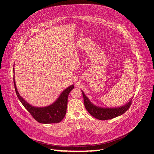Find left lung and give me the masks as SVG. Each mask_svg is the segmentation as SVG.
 I'll list each match as a JSON object with an SVG mask.
<instances>
[{
    "label": "left lung",
    "instance_id": "8db88e82",
    "mask_svg": "<svg viewBox=\"0 0 154 154\" xmlns=\"http://www.w3.org/2000/svg\"><path fill=\"white\" fill-rule=\"evenodd\" d=\"M82 93L84 98V104L87 111L92 116L101 120L112 119V118L123 115L130 107V105H131L132 101V100H131L129 101L128 103L120 107L103 108L94 105L90 101L88 98L86 96L85 93L82 92Z\"/></svg>",
    "mask_w": 154,
    "mask_h": 154
}]
</instances>
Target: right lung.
Returning <instances> with one entry per match:
<instances>
[{
  "instance_id": "right-lung-1",
  "label": "right lung",
  "mask_w": 154,
  "mask_h": 154,
  "mask_svg": "<svg viewBox=\"0 0 154 154\" xmlns=\"http://www.w3.org/2000/svg\"><path fill=\"white\" fill-rule=\"evenodd\" d=\"M14 82L15 92L19 101L36 121L42 124H54L59 123L63 120L66 113L68 96L72 90L73 89L74 85L69 86L65 89L53 103L44 107H36L27 103L19 95L15 85L14 77Z\"/></svg>"
}]
</instances>
